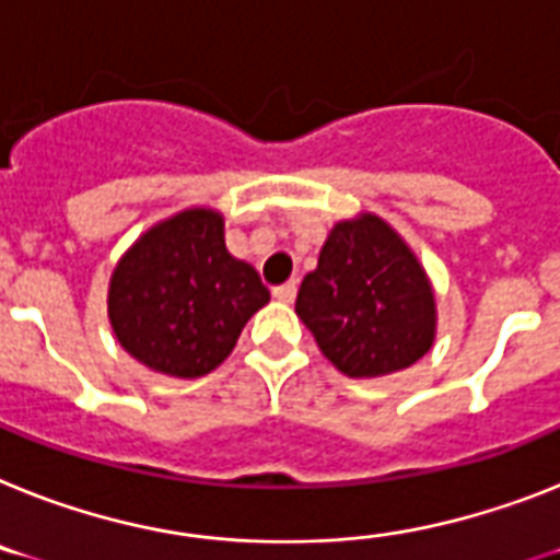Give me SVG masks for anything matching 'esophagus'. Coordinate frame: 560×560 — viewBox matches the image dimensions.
Masks as SVG:
<instances>
[{
    "label": "esophagus",
    "mask_w": 560,
    "mask_h": 560,
    "mask_svg": "<svg viewBox=\"0 0 560 560\" xmlns=\"http://www.w3.org/2000/svg\"><path fill=\"white\" fill-rule=\"evenodd\" d=\"M295 293H299V284H295V281H288V284H281V288L272 290V295H276V299H279V302H284V304L293 302Z\"/></svg>",
    "instance_id": "34e87169"
}]
</instances>
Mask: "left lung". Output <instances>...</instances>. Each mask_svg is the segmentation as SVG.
<instances>
[{
    "label": "left lung",
    "instance_id": "8db88e82",
    "mask_svg": "<svg viewBox=\"0 0 560 560\" xmlns=\"http://www.w3.org/2000/svg\"><path fill=\"white\" fill-rule=\"evenodd\" d=\"M295 313L350 378L407 370L432 347L435 299L396 230L378 215L338 222L307 272Z\"/></svg>",
    "mask_w": 560,
    "mask_h": 560
}]
</instances>
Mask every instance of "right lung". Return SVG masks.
I'll return each instance as SVG.
<instances>
[{"label": "right lung", "mask_w": 560, "mask_h": 560, "mask_svg": "<svg viewBox=\"0 0 560 560\" xmlns=\"http://www.w3.org/2000/svg\"><path fill=\"white\" fill-rule=\"evenodd\" d=\"M270 302L250 265L224 247V222L196 208L148 230L113 270L107 313L119 345L144 368L199 378L236 347Z\"/></svg>", "instance_id": "right-lung-1"}]
</instances>
